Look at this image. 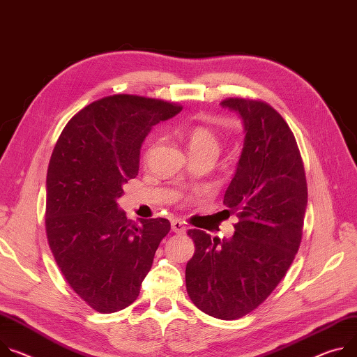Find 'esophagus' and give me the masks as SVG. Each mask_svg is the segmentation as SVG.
<instances>
[{
    "label": "esophagus",
    "mask_w": 357,
    "mask_h": 357,
    "mask_svg": "<svg viewBox=\"0 0 357 357\" xmlns=\"http://www.w3.org/2000/svg\"><path fill=\"white\" fill-rule=\"evenodd\" d=\"M171 226H172V231L175 234H185V231H186V226L183 225V222H181L178 219H174L171 222Z\"/></svg>",
    "instance_id": "34e87169"
}]
</instances>
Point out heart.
Returning <instances> with one entry per match:
<instances>
[{
	"label": "heart",
	"mask_w": 357,
	"mask_h": 357,
	"mask_svg": "<svg viewBox=\"0 0 357 357\" xmlns=\"http://www.w3.org/2000/svg\"><path fill=\"white\" fill-rule=\"evenodd\" d=\"M190 156L212 155L218 156L220 151V141L218 135L205 126H190L182 132Z\"/></svg>",
	"instance_id": "obj_1"
}]
</instances>
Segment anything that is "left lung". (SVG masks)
<instances>
[{"mask_svg":"<svg viewBox=\"0 0 357 357\" xmlns=\"http://www.w3.org/2000/svg\"><path fill=\"white\" fill-rule=\"evenodd\" d=\"M245 128L243 149L223 204L238 212L229 239L190 229L186 264L190 301L209 316L234 320L264 303L294 262L302 241L307 183L289 125L262 101L228 98Z\"/></svg>","mask_w":357,"mask_h":357,"instance_id":"obj_1","label":"left lung"}]
</instances>
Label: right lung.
Wrapping results in <instances>:
<instances>
[{"instance_id": "1", "label": "right lung", "mask_w": 357, "mask_h": 357, "mask_svg": "<svg viewBox=\"0 0 357 357\" xmlns=\"http://www.w3.org/2000/svg\"><path fill=\"white\" fill-rule=\"evenodd\" d=\"M182 107L137 95H112L74 115L52 151L45 229L63 278L92 309L112 313L139 295L168 219H126L116 201L138 175L142 142L153 125Z\"/></svg>"}]
</instances>
